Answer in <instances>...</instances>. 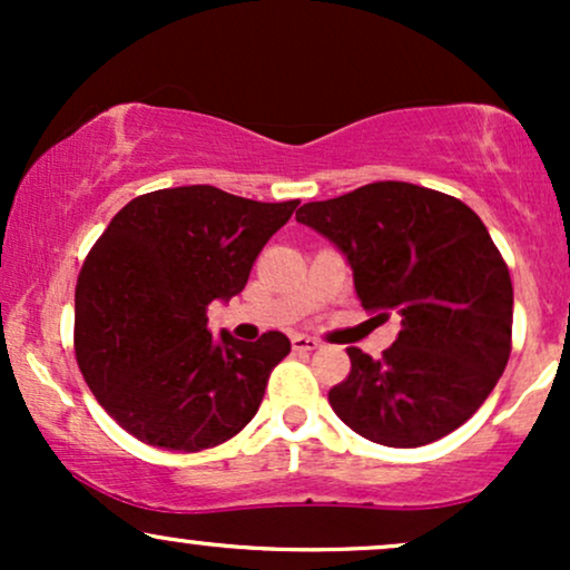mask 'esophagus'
<instances>
[{
  "instance_id": "1",
  "label": "esophagus",
  "mask_w": 570,
  "mask_h": 570,
  "mask_svg": "<svg viewBox=\"0 0 570 570\" xmlns=\"http://www.w3.org/2000/svg\"><path fill=\"white\" fill-rule=\"evenodd\" d=\"M292 348L299 351V353L316 351L318 348V340L316 337H307V335H294L292 337Z\"/></svg>"
}]
</instances>
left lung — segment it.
<instances>
[{
	"mask_svg": "<svg viewBox=\"0 0 570 570\" xmlns=\"http://www.w3.org/2000/svg\"><path fill=\"white\" fill-rule=\"evenodd\" d=\"M297 222L348 259L362 307L402 316L396 343L330 391L340 421L385 448L442 440L480 410L512 353V278L466 203L407 181H375L305 203Z\"/></svg>",
	"mask_w": 570,
	"mask_h": 570,
	"instance_id": "left-lung-1",
	"label": "left lung"
}]
</instances>
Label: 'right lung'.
<instances>
[{
	"label": "right lung",
	"mask_w": 570,
	"mask_h": 570,
	"mask_svg": "<svg viewBox=\"0 0 570 570\" xmlns=\"http://www.w3.org/2000/svg\"><path fill=\"white\" fill-rule=\"evenodd\" d=\"M297 203L212 185L155 189L122 206L90 248L75 292L77 364L98 404L136 440L198 453L257 415L289 337H214L206 311L244 289Z\"/></svg>",
	"instance_id": "1"
}]
</instances>
